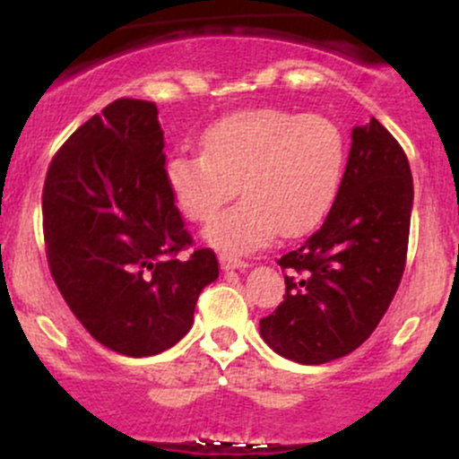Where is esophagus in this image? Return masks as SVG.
<instances>
[{
    "instance_id": "1",
    "label": "esophagus",
    "mask_w": 459,
    "mask_h": 459,
    "mask_svg": "<svg viewBox=\"0 0 459 459\" xmlns=\"http://www.w3.org/2000/svg\"><path fill=\"white\" fill-rule=\"evenodd\" d=\"M220 265L222 270H241V267H247V261L233 255H220Z\"/></svg>"
}]
</instances>
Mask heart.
<instances>
[{
    "mask_svg": "<svg viewBox=\"0 0 459 459\" xmlns=\"http://www.w3.org/2000/svg\"><path fill=\"white\" fill-rule=\"evenodd\" d=\"M203 146L177 151L166 163V183L192 222H209L239 186L244 200L204 230L226 252L255 250L278 230L307 233L328 213L343 181V131L321 114L246 109L213 123Z\"/></svg>",
    "mask_w": 459,
    "mask_h": 459,
    "instance_id": "b5f03b06",
    "label": "heart"
}]
</instances>
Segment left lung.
Wrapping results in <instances>:
<instances>
[{
  "instance_id": "left-lung-1",
  "label": "left lung",
  "mask_w": 459,
  "mask_h": 459,
  "mask_svg": "<svg viewBox=\"0 0 459 459\" xmlns=\"http://www.w3.org/2000/svg\"><path fill=\"white\" fill-rule=\"evenodd\" d=\"M412 198L399 142L376 118L354 127L334 204L308 239L278 259L284 299L259 321L276 354L324 365L371 336L402 282Z\"/></svg>"
}]
</instances>
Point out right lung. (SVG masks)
I'll use <instances>...</instances> for the list:
<instances>
[{"mask_svg": "<svg viewBox=\"0 0 459 459\" xmlns=\"http://www.w3.org/2000/svg\"><path fill=\"white\" fill-rule=\"evenodd\" d=\"M47 263L62 298L99 343L125 356L168 350L194 324L218 278L166 183L157 105L116 99L49 163L43 187Z\"/></svg>", "mask_w": 459, "mask_h": 459, "instance_id": "1", "label": "right lung"}]
</instances>
